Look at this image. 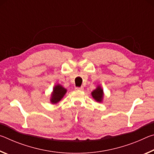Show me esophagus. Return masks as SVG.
<instances>
[{
  "label": "esophagus",
  "instance_id": "obj_1",
  "mask_svg": "<svg viewBox=\"0 0 154 154\" xmlns=\"http://www.w3.org/2000/svg\"><path fill=\"white\" fill-rule=\"evenodd\" d=\"M75 90L77 91H83V87H76L75 88Z\"/></svg>",
  "mask_w": 154,
  "mask_h": 154
}]
</instances>
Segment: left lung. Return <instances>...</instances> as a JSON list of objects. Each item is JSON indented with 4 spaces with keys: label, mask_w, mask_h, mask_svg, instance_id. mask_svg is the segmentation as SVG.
I'll use <instances>...</instances> for the list:
<instances>
[{
    "label": "left lung",
    "mask_w": 154,
    "mask_h": 154,
    "mask_svg": "<svg viewBox=\"0 0 154 154\" xmlns=\"http://www.w3.org/2000/svg\"><path fill=\"white\" fill-rule=\"evenodd\" d=\"M92 96L98 103H101L104 98V92L100 85H98L94 90L92 92Z\"/></svg>",
    "instance_id": "left-lung-1"
}]
</instances>
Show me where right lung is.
I'll return each mask as SVG.
<instances>
[{"instance_id": "obj_1", "label": "right lung", "mask_w": 154, "mask_h": 154, "mask_svg": "<svg viewBox=\"0 0 154 154\" xmlns=\"http://www.w3.org/2000/svg\"><path fill=\"white\" fill-rule=\"evenodd\" d=\"M67 90L64 88L63 86H62L60 84L56 85L53 88L52 91L50 102L51 104H56L61 100V99L64 97L65 94L66 93Z\"/></svg>"}]
</instances>
